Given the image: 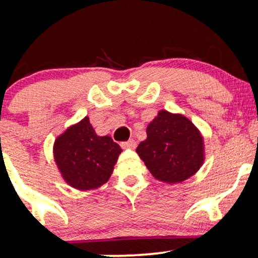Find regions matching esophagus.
I'll list each match as a JSON object with an SVG mask.
<instances>
[{
	"label": "esophagus",
	"instance_id": "34e87169",
	"mask_svg": "<svg viewBox=\"0 0 258 258\" xmlns=\"http://www.w3.org/2000/svg\"><path fill=\"white\" fill-rule=\"evenodd\" d=\"M121 147H122L123 149H135V148L137 147V143H136V141H133V139H130V141L127 142H122V143H121Z\"/></svg>",
	"mask_w": 258,
	"mask_h": 258
}]
</instances>
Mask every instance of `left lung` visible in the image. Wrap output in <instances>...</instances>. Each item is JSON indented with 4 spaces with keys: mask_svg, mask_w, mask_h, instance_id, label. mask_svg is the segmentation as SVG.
I'll return each instance as SVG.
<instances>
[{
    "mask_svg": "<svg viewBox=\"0 0 258 258\" xmlns=\"http://www.w3.org/2000/svg\"><path fill=\"white\" fill-rule=\"evenodd\" d=\"M155 179L184 182L205 161V143L197 126L182 114L160 110L147 127V138L136 149Z\"/></svg>",
    "mask_w": 258,
    "mask_h": 258,
    "instance_id": "obj_1",
    "label": "left lung"
}]
</instances>
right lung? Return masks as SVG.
<instances>
[{"instance_id":"obj_1","label":"right lung","mask_w":258,"mask_h":258,"mask_svg":"<svg viewBox=\"0 0 258 258\" xmlns=\"http://www.w3.org/2000/svg\"><path fill=\"white\" fill-rule=\"evenodd\" d=\"M121 152L110 136L97 135L88 116L68 127L53 144L60 176L70 186L82 191L108 182Z\"/></svg>"}]
</instances>
